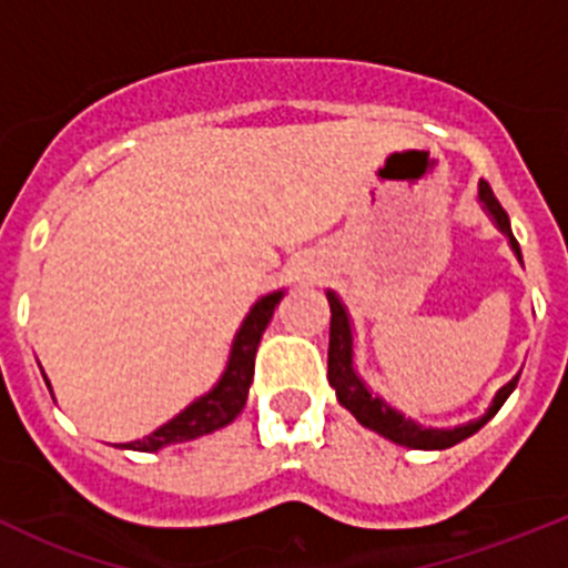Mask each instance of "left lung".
<instances>
[{"instance_id":"left-lung-1","label":"left lung","mask_w":568,"mask_h":568,"mask_svg":"<svg viewBox=\"0 0 568 568\" xmlns=\"http://www.w3.org/2000/svg\"><path fill=\"white\" fill-rule=\"evenodd\" d=\"M478 203H480V209L489 214V220L495 222L497 231L508 239V247L514 250L517 261L523 263V252H519L517 239H514V233H511L508 214L503 211V205L497 203L495 192H491L489 183L486 181L478 183ZM326 300H329V313H332L329 354H326V379H329V385L335 387L337 404L346 406V409L357 417L359 426L382 434V437L390 439V443H395V445H404V448H412V450L454 448V445H459L462 439L473 437L475 432H480V428H484L486 423L497 415V409L506 404V398L514 393V387H517L519 374H523V371H519L511 382H506V385L495 393V398H491V404L486 406L484 415L475 417V420H467V423H462V426H454V428L423 426V423L406 417L404 412L395 409V406L387 404L382 395H376L368 385H365V379L357 374V368H354L352 316H348L346 305H343L341 296H337L335 291L326 288Z\"/></svg>"}]
</instances>
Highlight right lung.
Masks as SVG:
<instances>
[{
	"label": "right lung",
	"instance_id": "add662e5",
	"mask_svg": "<svg viewBox=\"0 0 568 568\" xmlns=\"http://www.w3.org/2000/svg\"><path fill=\"white\" fill-rule=\"evenodd\" d=\"M283 296L285 291L277 288L272 291V294H263L261 300H255V305L250 307V313L244 316L242 326H239V332L233 335L225 371H222V376L216 379V385L211 387L209 393L194 398L186 409L178 412L173 420L159 426L156 432H151L148 437L134 439V443H123L118 445V448L153 454V450H162L164 445L189 443V439H197L203 437V434L216 432V428H225L227 423L236 420V415L244 409V404H247L252 374H255L257 343H261L263 329L268 326V321L274 316V307L280 305ZM45 385H49V379H45Z\"/></svg>",
	"mask_w": 568,
	"mask_h": 568
}]
</instances>
